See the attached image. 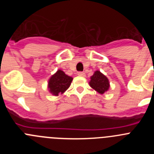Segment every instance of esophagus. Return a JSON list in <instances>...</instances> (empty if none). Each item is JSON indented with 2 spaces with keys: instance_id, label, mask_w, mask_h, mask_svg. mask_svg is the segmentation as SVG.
I'll return each instance as SVG.
<instances>
[{
  "instance_id": "esophagus-1",
  "label": "esophagus",
  "mask_w": 154,
  "mask_h": 154,
  "mask_svg": "<svg viewBox=\"0 0 154 154\" xmlns=\"http://www.w3.org/2000/svg\"><path fill=\"white\" fill-rule=\"evenodd\" d=\"M78 75L79 76H82V77H84V76H85V72H78Z\"/></svg>"
}]
</instances>
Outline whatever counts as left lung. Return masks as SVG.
I'll return each instance as SVG.
<instances>
[{
    "label": "left lung",
    "instance_id": "8db88e82",
    "mask_svg": "<svg viewBox=\"0 0 154 154\" xmlns=\"http://www.w3.org/2000/svg\"><path fill=\"white\" fill-rule=\"evenodd\" d=\"M89 85L92 89L100 94H103L109 90V82L106 75L101 73L99 71H96L93 75L91 76Z\"/></svg>",
    "mask_w": 154,
    "mask_h": 154
}]
</instances>
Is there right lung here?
<instances>
[{
    "label": "right lung",
    "instance_id": "1",
    "mask_svg": "<svg viewBox=\"0 0 154 154\" xmlns=\"http://www.w3.org/2000/svg\"><path fill=\"white\" fill-rule=\"evenodd\" d=\"M73 78L67 75L62 70H58L48 80V88L54 96L62 94L69 89Z\"/></svg>",
    "mask_w": 154,
    "mask_h": 154
}]
</instances>
